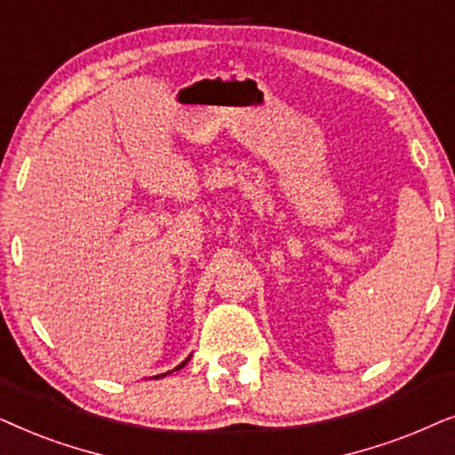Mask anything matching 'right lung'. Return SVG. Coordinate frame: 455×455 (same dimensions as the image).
<instances>
[{"mask_svg": "<svg viewBox=\"0 0 455 455\" xmlns=\"http://www.w3.org/2000/svg\"><path fill=\"white\" fill-rule=\"evenodd\" d=\"M189 360H191V355H189V358H187V360L180 362V364H179L177 368H174V371H180V368H183V366H185L187 362H189ZM174 371H168V372H164V374H157V377H154V379H162V377H166V374H171V372H174Z\"/></svg>", "mask_w": 455, "mask_h": 455, "instance_id": "obj_1", "label": "right lung"}]
</instances>
